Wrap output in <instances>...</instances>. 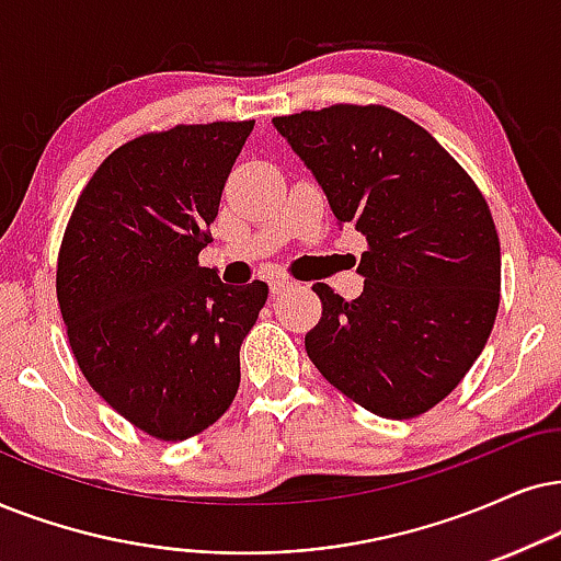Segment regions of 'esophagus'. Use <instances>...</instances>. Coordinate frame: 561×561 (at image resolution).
<instances>
[{"label":"esophagus","mask_w":561,"mask_h":561,"mask_svg":"<svg viewBox=\"0 0 561 561\" xmlns=\"http://www.w3.org/2000/svg\"><path fill=\"white\" fill-rule=\"evenodd\" d=\"M287 287H293V279H287V276H272V279H268V289H272L274 295H279L282 289Z\"/></svg>","instance_id":"obj_1"}]
</instances>
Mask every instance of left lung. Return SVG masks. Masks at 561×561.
<instances>
[{"mask_svg":"<svg viewBox=\"0 0 561 561\" xmlns=\"http://www.w3.org/2000/svg\"><path fill=\"white\" fill-rule=\"evenodd\" d=\"M339 225L367 238L365 289L313 285L305 333L318 373L354 403L411 420L463 380L500 308V238L471 175L427 129L386 105L339 103L276 116Z\"/></svg>","mask_w":561,"mask_h":561,"instance_id":"8db88e82","label":"left lung"}]
</instances>
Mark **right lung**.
I'll return each instance as SVG.
<instances>
[{"instance_id": "obj_1", "label": "right lung", "mask_w": 561, "mask_h": 561, "mask_svg": "<svg viewBox=\"0 0 561 561\" xmlns=\"http://www.w3.org/2000/svg\"><path fill=\"white\" fill-rule=\"evenodd\" d=\"M253 122L141 134L101 162L59 248L56 297L92 391L147 435L179 443L230 409L264 282L198 266Z\"/></svg>"}]
</instances>
